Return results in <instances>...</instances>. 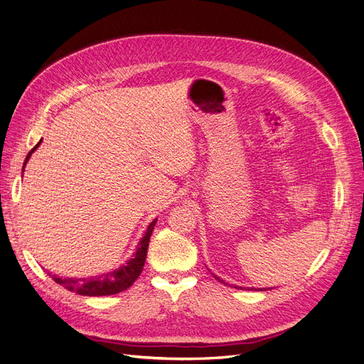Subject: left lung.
<instances>
[{
    "mask_svg": "<svg viewBox=\"0 0 364 364\" xmlns=\"http://www.w3.org/2000/svg\"><path fill=\"white\" fill-rule=\"evenodd\" d=\"M214 278H215L217 281H220V282H223L218 277H215V274H214ZM223 284H225V282H223ZM232 287H234V289H241V287H237V285H232ZM249 290H267V289H249Z\"/></svg>",
    "mask_w": 364,
    "mask_h": 364,
    "instance_id": "8db88e82",
    "label": "left lung"
}]
</instances>
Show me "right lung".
<instances>
[{
    "label": "right lung",
    "instance_id": "1",
    "mask_svg": "<svg viewBox=\"0 0 364 364\" xmlns=\"http://www.w3.org/2000/svg\"><path fill=\"white\" fill-rule=\"evenodd\" d=\"M39 144H41V141L28 151V155L24 161V168H26L27 161L31 156V153L39 147ZM156 220L158 218L153 220V222L149 225L144 237H142L139 241L136 252L134 253V257H132L124 264V266H121L117 270L103 273V274H100V277L75 279V278H58L56 274H53V279L67 290L79 293L82 296H109V294H117V293L127 290L130 285L138 279V277L142 272V267H144L147 249H149V241H150V237L153 232V228H155V225H156Z\"/></svg>",
    "mask_w": 364,
    "mask_h": 364
}]
</instances>
